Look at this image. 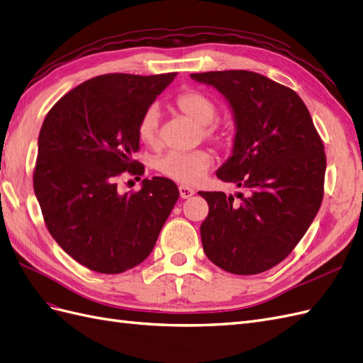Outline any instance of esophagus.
<instances>
[{
    "label": "esophagus",
    "instance_id": "obj_1",
    "mask_svg": "<svg viewBox=\"0 0 363 363\" xmlns=\"http://www.w3.org/2000/svg\"><path fill=\"white\" fill-rule=\"evenodd\" d=\"M179 194H181L182 199H189L194 194V190L187 187V185H179Z\"/></svg>",
    "mask_w": 363,
    "mask_h": 363
}]
</instances>
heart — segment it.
I'll return each mask as SVG.
<instances>
[{
  "label": "heart",
  "mask_w": 363,
  "mask_h": 363,
  "mask_svg": "<svg viewBox=\"0 0 363 363\" xmlns=\"http://www.w3.org/2000/svg\"><path fill=\"white\" fill-rule=\"evenodd\" d=\"M174 106L182 115L190 118L193 123L202 127V133L215 143L225 141L224 133H220L211 124L218 118V107L215 102L199 91H185L176 98ZM157 125L160 113L155 107L148 108L138 124V138L144 145L155 147L157 144ZM211 162V155L207 150L193 152H167L155 160V169L165 178L181 184H196Z\"/></svg>",
  "instance_id": "1"
}]
</instances>
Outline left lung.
Here are the masks:
<instances>
[{
	"label": "left lung",
	"instance_id": "left-lung-1",
	"mask_svg": "<svg viewBox=\"0 0 363 363\" xmlns=\"http://www.w3.org/2000/svg\"><path fill=\"white\" fill-rule=\"evenodd\" d=\"M215 87L235 119L231 156L216 176L247 196L199 191L208 203L201 224L210 261L233 274H257L282 262L311 225L323 198V144L299 95L256 72L191 73Z\"/></svg>",
	"mask_w": 363,
	"mask_h": 363
}]
</instances>
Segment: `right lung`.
I'll return each mask as SVG.
<instances>
[{"instance_id":"obj_1","label":"right lung","mask_w":363,"mask_h":363,"mask_svg":"<svg viewBox=\"0 0 363 363\" xmlns=\"http://www.w3.org/2000/svg\"><path fill=\"white\" fill-rule=\"evenodd\" d=\"M107 73L64 95L45 116L38 138L33 189L52 238L93 272L118 274L145 261L179 190L167 178L118 193L116 176L143 174L139 119L174 79Z\"/></svg>"}]
</instances>
